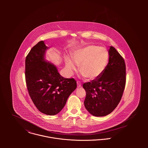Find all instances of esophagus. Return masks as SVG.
Here are the masks:
<instances>
[{
    "instance_id": "1",
    "label": "esophagus",
    "mask_w": 148,
    "mask_h": 148,
    "mask_svg": "<svg viewBox=\"0 0 148 148\" xmlns=\"http://www.w3.org/2000/svg\"><path fill=\"white\" fill-rule=\"evenodd\" d=\"M77 88H80L82 86V84L79 82H77Z\"/></svg>"
}]
</instances>
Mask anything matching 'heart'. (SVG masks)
<instances>
[{
	"instance_id": "heart-1",
	"label": "heart",
	"mask_w": 148,
	"mask_h": 148,
	"mask_svg": "<svg viewBox=\"0 0 148 148\" xmlns=\"http://www.w3.org/2000/svg\"><path fill=\"white\" fill-rule=\"evenodd\" d=\"M72 60L66 57L65 68L67 73L71 75L79 66V71L82 76L89 80H95L99 77L104 72L109 61V53L103 47L95 45H89L74 52Z\"/></svg>"
}]
</instances>
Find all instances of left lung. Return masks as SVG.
I'll list each match as a JSON object with an SVG mask.
<instances>
[{
    "label": "left lung",
    "instance_id": "1",
    "mask_svg": "<svg viewBox=\"0 0 148 148\" xmlns=\"http://www.w3.org/2000/svg\"><path fill=\"white\" fill-rule=\"evenodd\" d=\"M109 62L97 79L83 85L86 92L84 106L93 116L103 117L110 114L119 104L125 86L126 66L124 59L110 46Z\"/></svg>",
    "mask_w": 148,
    "mask_h": 148
}]
</instances>
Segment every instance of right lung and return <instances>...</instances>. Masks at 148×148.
<instances>
[{
	"label": "right lung",
	"mask_w": 148,
	"mask_h": 148,
	"mask_svg": "<svg viewBox=\"0 0 148 148\" xmlns=\"http://www.w3.org/2000/svg\"><path fill=\"white\" fill-rule=\"evenodd\" d=\"M48 48L44 41L33 47L25 59V76L35 106L42 113L52 116L63 109L77 84L73 78L62 76L53 64L45 60Z\"/></svg>",
	"instance_id": "right-lung-1"
}]
</instances>
